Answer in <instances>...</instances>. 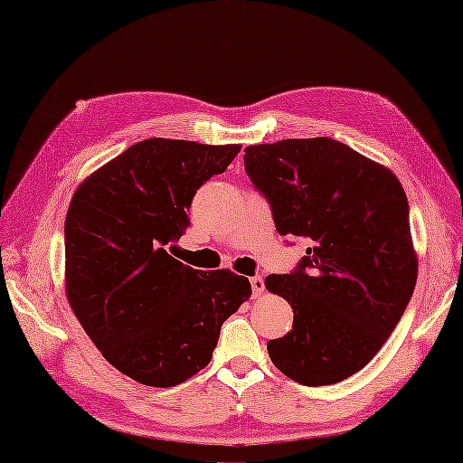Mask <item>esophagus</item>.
<instances>
[{"label": "esophagus", "instance_id": "1", "mask_svg": "<svg viewBox=\"0 0 463 463\" xmlns=\"http://www.w3.org/2000/svg\"><path fill=\"white\" fill-rule=\"evenodd\" d=\"M250 286H252V291H254L256 298H258V295H262V293H264V279L260 278V276L250 278Z\"/></svg>", "mask_w": 463, "mask_h": 463}]
</instances>
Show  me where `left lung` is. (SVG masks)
<instances>
[{"mask_svg": "<svg viewBox=\"0 0 463 463\" xmlns=\"http://www.w3.org/2000/svg\"><path fill=\"white\" fill-rule=\"evenodd\" d=\"M244 152L278 232L311 242L293 274L264 281L293 309V328L268 342L269 358L301 385L338 383L385 345L414 291L405 189L383 164L328 137Z\"/></svg>", "mask_w": 463, "mask_h": 463, "instance_id": "left-lung-1", "label": "left lung"}]
</instances>
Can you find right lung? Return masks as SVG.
Returning <instances> with one entry per match:
<instances>
[{"instance_id": "obj_1", "label": "right lung", "mask_w": 463, "mask_h": 463, "mask_svg": "<svg viewBox=\"0 0 463 463\" xmlns=\"http://www.w3.org/2000/svg\"><path fill=\"white\" fill-rule=\"evenodd\" d=\"M241 145L148 138L90 174L64 224V286L86 335L118 372L174 387L211 362L221 325L252 295L231 269L199 271L168 254L197 189Z\"/></svg>"}]
</instances>
